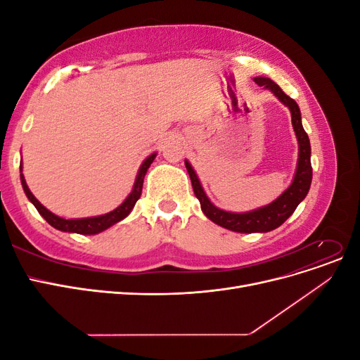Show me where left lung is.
<instances>
[{
	"mask_svg": "<svg viewBox=\"0 0 360 360\" xmlns=\"http://www.w3.org/2000/svg\"><path fill=\"white\" fill-rule=\"evenodd\" d=\"M254 81L264 89L270 90L278 99L288 106L291 112V123L292 129L296 132L297 143H299V159H297V168L296 174H294L292 183L282 192L281 197H278L274 202H270L259 209L245 212V213H231L217 209L213 202L207 198V195L201 186L198 180V176L195 174L193 168L188 160H184V165L189 172V177L192 181V188L195 192V197L200 200L201 210L209 219L217 225H221L226 230H231L236 233H267L275 230L279 225L284 224L288 217L297 209V205L307 197L311 180H312V167H311V144L309 138L304 132L302 126V117L300 110L296 101L291 99L284 91L281 90V86L264 76H257Z\"/></svg>",
	"mask_w": 360,
	"mask_h": 360,
	"instance_id": "1",
	"label": "left lung"
}]
</instances>
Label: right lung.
<instances>
[{
    "instance_id": "add662e5",
    "label": "right lung",
    "mask_w": 360,
    "mask_h": 360,
    "mask_svg": "<svg viewBox=\"0 0 360 360\" xmlns=\"http://www.w3.org/2000/svg\"><path fill=\"white\" fill-rule=\"evenodd\" d=\"M156 158V153L150 155L144 162L143 165H141L139 171H138V176L134 184V189L132 192L129 193V197L120 204L115 210L110 212V213H105L101 216H93V217H82V219H64V217H60L57 214H53L52 212H49L45 205H41L39 202V200L34 197V195L31 193V191L27 186V181L25 177L22 174V163H20V183H22V188L24 192L28 197V200L34 204V207L37 209V212L45 217V221L52 225L53 228H57L60 231L64 233H76V234H97V233H102L105 231L106 228H110L112 225H115L117 222H120L122 219L132 212V209L135 207L136 201L141 197V192H143V183H144V177L147 174V169L150 168L151 163H153Z\"/></svg>"
}]
</instances>
